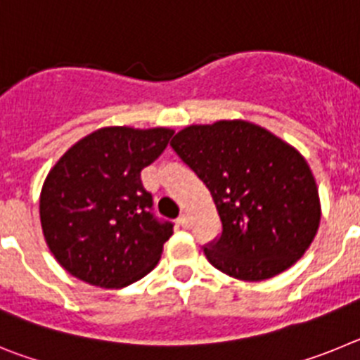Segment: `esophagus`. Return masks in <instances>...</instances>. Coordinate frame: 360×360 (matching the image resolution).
Returning a JSON list of instances; mask_svg holds the SVG:
<instances>
[{"instance_id":"esophagus-1","label":"esophagus","mask_w":360,"mask_h":360,"mask_svg":"<svg viewBox=\"0 0 360 360\" xmlns=\"http://www.w3.org/2000/svg\"><path fill=\"white\" fill-rule=\"evenodd\" d=\"M178 225L184 229H187L189 227V218H187L186 214H180V218H178Z\"/></svg>"}]
</instances>
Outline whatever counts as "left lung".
<instances>
[{
    "label": "left lung",
    "instance_id": "left-lung-1",
    "mask_svg": "<svg viewBox=\"0 0 360 360\" xmlns=\"http://www.w3.org/2000/svg\"><path fill=\"white\" fill-rule=\"evenodd\" d=\"M214 200L221 236L203 249L219 272L263 281L290 269L314 241L321 202L294 146L249 120L193 124L171 141Z\"/></svg>",
    "mask_w": 360,
    "mask_h": 360
}]
</instances>
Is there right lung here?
Masks as SVG:
<instances>
[{
  "label": "right lung",
  "instance_id": "1",
  "mask_svg": "<svg viewBox=\"0 0 360 360\" xmlns=\"http://www.w3.org/2000/svg\"><path fill=\"white\" fill-rule=\"evenodd\" d=\"M169 128L106 126L82 136L46 174L39 216L50 252L73 278L122 288L149 274L173 234L151 214L141 171L169 144Z\"/></svg>",
  "mask_w": 360,
  "mask_h": 360
}]
</instances>
